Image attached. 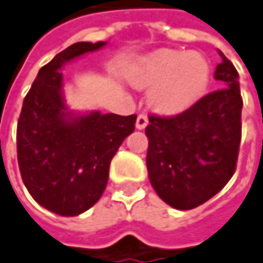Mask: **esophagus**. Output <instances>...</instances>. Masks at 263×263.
I'll return each mask as SVG.
<instances>
[{
  "label": "esophagus",
  "instance_id": "esophagus-1",
  "mask_svg": "<svg viewBox=\"0 0 263 263\" xmlns=\"http://www.w3.org/2000/svg\"><path fill=\"white\" fill-rule=\"evenodd\" d=\"M147 123H149V119H147V116H146V114H140V116L137 117L135 128H137V129H144V128L147 126Z\"/></svg>",
  "mask_w": 263,
  "mask_h": 263
}]
</instances>
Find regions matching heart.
Wrapping results in <instances>:
<instances>
[{
    "label": "heart",
    "instance_id": "obj_1",
    "mask_svg": "<svg viewBox=\"0 0 263 263\" xmlns=\"http://www.w3.org/2000/svg\"><path fill=\"white\" fill-rule=\"evenodd\" d=\"M210 64L199 53L161 48L146 56L132 71L137 88H152L151 106L161 114H177L196 103L210 83Z\"/></svg>",
    "mask_w": 263,
    "mask_h": 263
}]
</instances>
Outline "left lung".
Instances as JSON below:
<instances>
[{
  "instance_id": "8db88e82",
  "label": "left lung",
  "mask_w": 263,
  "mask_h": 263,
  "mask_svg": "<svg viewBox=\"0 0 263 263\" xmlns=\"http://www.w3.org/2000/svg\"><path fill=\"white\" fill-rule=\"evenodd\" d=\"M215 79L219 89L185 111L149 116L147 172L157 195L178 210L195 209L215 196L236 171L242 97L235 65L219 51Z\"/></svg>"
}]
</instances>
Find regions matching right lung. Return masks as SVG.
<instances>
[{
    "mask_svg": "<svg viewBox=\"0 0 263 263\" xmlns=\"http://www.w3.org/2000/svg\"><path fill=\"white\" fill-rule=\"evenodd\" d=\"M106 42H76L44 65L27 92L16 129L18 164L33 199L61 216H78L105 192L109 164L137 116H73L62 96L61 68Z\"/></svg>",
    "mask_w": 263,
    "mask_h": 263,
    "instance_id": "1",
    "label": "right lung"
}]
</instances>
